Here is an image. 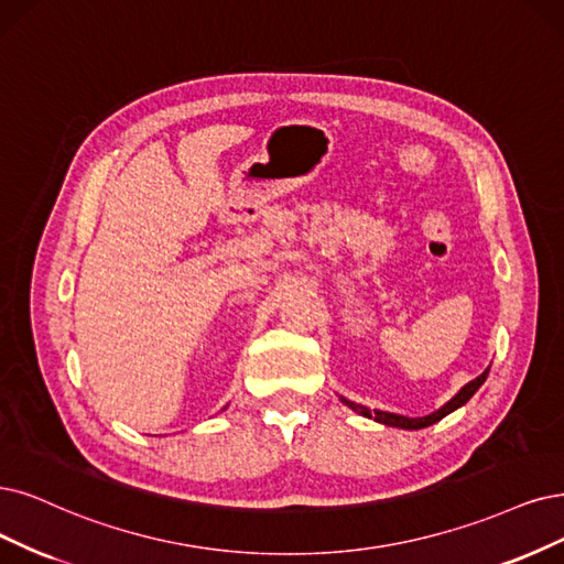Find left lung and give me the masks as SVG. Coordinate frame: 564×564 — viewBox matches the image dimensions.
Here are the masks:
<instances>
[{"instance_id": "left-lung-1", "label": "left lung", "mask_w": 564, "mask_h": 564, "mask_svg": "<svg viewBox=\"0 0 564 564\" xmlns=\"http://www.w3.org/2000/svg\"><path fill=\"white\" fill-rule=\"evenodd\" d=\"M488 371L490 369H486L481 377H476L474 381H469L465 388H460V392L455 394V398L451 400V402H446L442 409H436L434 413H430V415H421V419H409V415H400V413H388V411H379V409H367V406H362V404H356V402H348L346 398H341V402L346 404V406H350L352 411L356 413H360V415H365V419H373L377 423H383V425H388V427H402V430H423V427H430V425H434V423H440L442 419H446L448 413H453L455 409H460V406H465L469 400H471V394L481 388L484 383H486V379H488Z\"/></svg>"}]
</instances>
